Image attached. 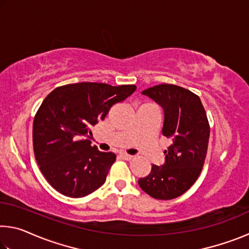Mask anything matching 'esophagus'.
<instances>
[{"mask_svg":"<svg viewBox=\"0 0 249 249\" xmlns=\"http://www.w3.org/2000/svg\"><path fill=\"white\" fill-rule=\"evenodd\" d=\"M120 156H121V157L123 158V159H125V160H130V159L133 158L132 155H128V154H125V153H121Z\"/></svg>","mask_w":249,"mask_h":249,"instance_id":"esophagus-1","label":"esophagus"}]
</instances>
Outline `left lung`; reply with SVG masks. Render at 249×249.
<instances>
[{"mask_svg":"<svg viewBox=\"0 0 249 249\" xmlns=\"http://www.w3.org/2000/svg\"><path fill=\"white\" fill-rule=\"evenodd\" d=\"M163 109L162 135L171 141L162 166L138 180L154 199L171 200L191 188L202 171L208 151L210 125L199 96L175 84H158L142 92Z\"/></svg>","mask_w":249,"mask_h":249,"instance_id":"obj_1","label":"left lung"}]
</instances>
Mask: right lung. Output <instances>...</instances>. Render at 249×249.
I'll return each mask as SVG.
<instances>
[{"label":"right lung","mask_w":249,"mask_h":249,"mask_svg":"<svg viewBox=\"0 0 249 249\" xmlns=\"http://www.w3.org/2000/svg\"><path fill=\"white\" fill-rule=\"evenodd\" d=\"M135 90L134 84L81 82L58 87L46 96L34 119L33 146L41 174L54 190L83 197L102 187L116 156L91 146L90 127Z\"/></svg>","instance_id":"1"}]
</instances>
